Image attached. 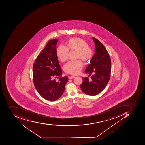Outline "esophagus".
<instances>
[{
  "label": "esophagus",
  "mask_w": 145,
  "mask_h": 145,
  "mask_svg": "<svg viewBox=\"0 0 145 145\" xmlns=\"http://www.w3.org/2000/svg\"><path fill=\"white\" fill-rule=\"evenodd\" d=\"M74 78H75V77L74 76H69V79H73Z\"/></svg>",
  "instance_id": "34e87169"
}]
</instances>
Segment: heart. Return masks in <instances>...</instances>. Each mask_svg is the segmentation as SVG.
I'll list each match as a JSON object with an SVG mask.
<instances>
[{
  "label": "heart",
  "instance_id": "obj_1",
  "mask_svg": "<svg viewBox=\"0 0 145 145\" xmlns=\"http://www.w3.org/2000/svg\"><path fill=\"white\" fill-rule=\"evenodd\" d=\"M77 51V58L84 62L88 61L93 57V52L85 41L81 38H72L67 42V46H59L57 49V55L61 61L63 62L68 58L69 50ZM83 67V64L80 60L71 61L67 62L63 67L66 73L72 75L79 74Z\"/></svg>",
  "mask_w": 145,
  "mask_h": 145
}]
</instances>
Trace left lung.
Instances as JSON below:
<instances>
[{
  "label": "left lung",
  "mask_w": 145,
  "mask_h": 145,
  "mask_svg": "<svg viewBox=\"0 0 145 145\" xmlns=\"http://www.w3.org/2000/svg\"><path fill=\"white\" fill-rule=\"evenodd\" d=\"M95 44V53L85 69L87 74H94L90 82L88 77L83 78L80 88L84 93L89 95H98L104 89L110 78L111 61L109 54L104 46L95 37H92Z\"/></svg>",
  "instance_id": "obj_1"
}]
</instances>
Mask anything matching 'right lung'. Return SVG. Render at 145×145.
I'll use <instances>...</instances> for the list:
<instances>
[{
    "label": "right lung",
    "instance_id": "right-lung-1",
    "mask_svg": "<svg viewBox=\"0 0 145 145\" xmlns=\"http://www.w3.org/2000/svg\"><path fill=\"white\" fill-rule=\"evenodd\" d=\"M57 39L51 40L46 44L36 58L33 75L34 86L39 94L45 99L54 101L61 96L65 91L67 76L61 77L62 71L57 55ZM60 76L56 82L54 78Z\"/></svg>",
    "mask_w": 145,
    "mask_h": 145
}]
</instances>
